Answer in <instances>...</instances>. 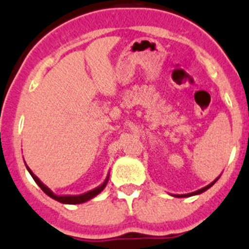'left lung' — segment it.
Segmentation results:
<instances>
[{"label": "left lung", "mask_w": 249, "mask_h": 249, "mask_svg": "<svg viewBox=\"0 0 249 249\" xmlns=\"http://www.w3.org/2000/svg\"><path fill=\"white\" fill-rule=\"evenodd\" d=\"M218 178H220V176H218V177L216 178L215 180H213V181H211V183L209 184V185L204 186V188H202V189L197 190V191H195V192H190V194H184V195H171V196H173V197H178V198H183V197H191V196H196V195L203 194V192H204V191H207L208 189H210L211 186H213V184H215L216 181L218 180Z\"/></svg>", "instance_id": "left-lung-1"}]
</instances>
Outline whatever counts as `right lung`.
Returning <instances> with one entry per match:
<instances>
[{
  "mask_svg": "<svg viewBox=\"0 0 249 249\" xmlns=\"http://www.w3.org/2000/svg\"><path fill=\"white\" fill-rule=\"evenodd\" d=\"M25 165H26V162H25ZM26 167H27V171L29 173H31L32 178L34 179V181H36V183L40 186V189H41L42 191H44L45 194L47 195V196H50L51 198L58 200V202L63 203V204H81V203L88 202V200L92 199L93 197H96L98 194H100V192L103 191V189L106 188L107 184H108V180H109V173H108V176H107V178L104 179V181L102 184H101V185H98L97 188L90 190V191L85 192V194H82V195H64V196H58V195L53 194L52 190L47 188V186L45 185V184L42 183V181L40 180V179L36 177V176L34 175L33 172H32V170L27 166V165H26Z\"/></svg>",
  "mask_w": 249,
  "mask_h": 249,
  "instance_id": "obj_1",
  "label": "right lung"
}]
</instances>
